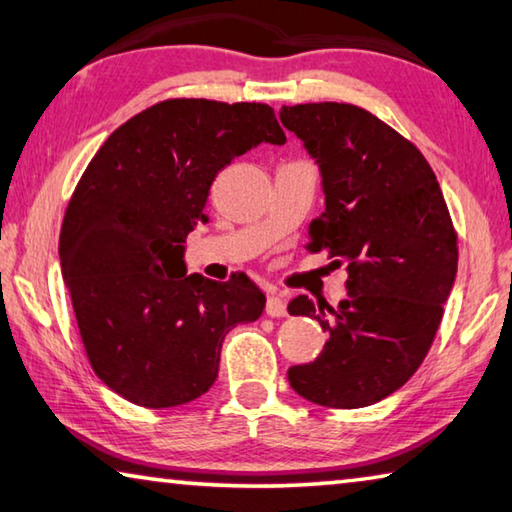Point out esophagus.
<instances>
[{
  "instance_id": "34e87169",
  "label": "esophagus",
  "mask_w": 512,
  "mask_h": 512,
  "mask_svg": "<svg viewBox=\"0 0 512 512\" xmlns=\"http://www.w3.org/2000/svg\"><path fill=\"white\" fill-rule=\"evenodd\" d=\"M266 314L271 318L287 316V302H284L280 296H275V293H271L266 300Z\"/></svg>"
}]
</instances>
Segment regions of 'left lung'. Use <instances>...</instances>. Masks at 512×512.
Here are the masks:
<instances>
[{"label":"left lung","mask_w":512,"mask_h":512,"mask_svg":"<svg viewBox=\"0 0 512 512\" xmlns=\"http://www.w3.org/2000/svg\"><path fill=\"white\" fill-rule=\"evenodd\" d=\"M280 121L323 176L325 212L307 248L348 266L339 307L289 302L291 316L329 332L316 361L289 368V384L314 404L361 409L402 388L427 357L456 280V230L429 162L372 112L300 103L282 106Z\"/></svg>","instance_id":"8db88e82"}]
</instances>
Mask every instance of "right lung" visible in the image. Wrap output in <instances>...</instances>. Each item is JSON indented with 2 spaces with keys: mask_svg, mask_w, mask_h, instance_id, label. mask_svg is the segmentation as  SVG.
Returning <instances> with one entry per match:
<instances>
[{
  "mask_svg": "<svg viewBox=\"0 0 512 512\" xmlns=\"http://www.w3.org/2000/svg\"><path fill=\"white\" fill-rule=\"evenodd\" d=\"M262 142H287L266 103L160 101L103 142L69 198L60 266L90 366L124 400L169 409L201 397L225 334L262 316L248 275L214 282L183 259L216 173Z\"/></svg>",
  "mask_w": 512,
  "mask_h": 512,
  "instance_id": "add662e5",
  "label": "right lung"
}]
</instances>
